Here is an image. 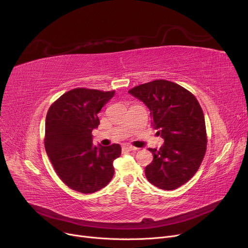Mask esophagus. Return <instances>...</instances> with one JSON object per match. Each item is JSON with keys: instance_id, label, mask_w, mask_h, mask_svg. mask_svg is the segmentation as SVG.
Returning <instances> with one entry per match:
<instances>
[{"instance_id": "esophagus-1", "label": "esophagus", "mask_w": 248, "mask_h": 248, "mask_svg": "<svg viewBox=\"0 0 248 248\" xmlns=\"http://www.w3.org/2000/svg\"><path fill=\"white\" fill-rule=\"evenodd\" d=\"M124 150H125V151H128V152H131V151H136V150H137V148H135V147H133V146L124 145Z\"/></svg>"}]
</instances>
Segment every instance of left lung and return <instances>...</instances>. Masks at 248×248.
Here are the masks:
<instances>
[{"label":"left lung","mask_w":248,"mask_h":248,"mask_svg":"<svg viewBox=\"0 0 248 248\" xmlns=\"http://www.w3.org/2000/svg\"><path fill=\"white\" fill-rule=\"evenodd\" d=\"M128 93L151 110L153 125L165 142L160 150L149 149L153 162L145 174L151 184L175 190L196 174L207 149L204 113L186 88L164 79L142 83Z\"/></svg>","instance_id":"8db88e82"}]
</instances>
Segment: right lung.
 Masks as SVG:
<instances>
[{
  "instance_id": "add662e5",
  "label": "right lung",
  "mask_w": 248,
  "mask_h": 248,
  "mask_svg": "<svg viewBox=\"0 0 248 248\" xmlns=\"http://www.w3.org/2000/svg\"><path fill=\"white\" fill-rule=\"evenodd\" d=\"M114 90L74 88L62 94L48 109L44 145L48 158L63 183L82 194L106 187L113 177L112 162L122 154L119 144L93 145L99 124L97 113Z\"/></svg>"
}]
</instances>
